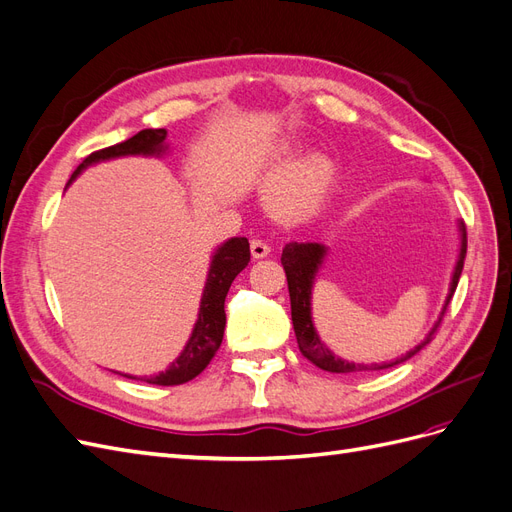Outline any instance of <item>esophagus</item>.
<instances>
[{"label":"esophagus","mask_w":512,"mask_h":512,"mask_svg":"<svg viewBox=\"0 0 512 512\" xmlns=\"http://www.w3.org/2000/svg\"><path fill=\"white\" fill-rule=\"evenodd\" d=\"M250 252H252V258L260 260V258H267V256H269V252H271V247H269L267 243H262V241L254 239V241L250 243Z\"/></svg>","instance_id":"34e87169"}]
</instances>
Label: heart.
<instances>
[{
	"label": "heart",
	"instance_id": "b5f03b06",
	"mask_svg": "<svg viewBox=\"0 0 512 512\" xmlns=\"http://www.w3.org/2000/svg\"><path fill=\"white\" fill-rule=\"evenodd\" d=\"M292 156L294 147L290 143L271 149L262 173V192L277 218L301 222L312 218L327 203L337 183V164L324 151H309L290 162Z\"/></svg>",
	"mask_w": 512,
	"mask_h": 512
}]
</instances>
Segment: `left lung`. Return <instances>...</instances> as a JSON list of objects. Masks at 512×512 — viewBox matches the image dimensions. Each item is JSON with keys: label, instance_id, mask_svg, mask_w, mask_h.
<instances>
[{"label": "left lung", "instance_id": "left-lung-1", "mask_svg": "<svg viewBox=\"0 0 512 512\" xmlns=\"http://www.w3.org/2000/svg\"><path fill=\"white\" fill-rule=\"evenodd\" d=\"M459 235H461V247H459V256H457V265L453 269V277H451V288H448V297L444 303V309L440 314V320L436 322V327L431 329V333L425 337V342L418 344L414 350L406 352L401 359L393 361V363H382V365H371L374 369H386L393 367L397 363L408 361L410 356H414L418 350L425 348L433 333L438 331L440 322L446 314V307L451 303L455 288L459 284V277L463 271V260H466V250H468V235H466V226L463 222H459ZM324 254H327V247L320 243H288L282 252V265L286 271V280H288V292H290V312H292V327H294V335H297V344L301 354L305 356L307 361H312L316 367L331 371V374H350V371H363L367 369V365H359V363H348L344 359L335 356L327 346L322 344V339L318 337L314 322H312V288H314V280L316 273L322 265Z\"/></svg>", "mask_w": 512, "mask_h": 512}]
</instances>
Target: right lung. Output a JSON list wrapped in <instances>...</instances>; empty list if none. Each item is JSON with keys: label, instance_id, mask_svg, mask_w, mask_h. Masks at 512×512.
<instances>
[{"label": "right lung", "instance_id": "1", "mask_svg": "<svg viewBox=\"0 0 512 512\" xmlns=\"http://www.w3.org/2000/svg\"><path fill=\"white\" fill-rule=\"evenodd\" d=\"M164 141H166L164 128L141 130L132 138H128V141L91 153V156H87L81 162V166L74 170L70 181L76 179V175H81V170H85L87 166L96 162L113 160L121 156H160V153H164L166 149ZM247 262H250V243H247L245 237H232L215 250L211 258L205 290H203V299H200L198 320L194 324V331L188 339V344H185L183 352L173 363H170L166 371H162L158 376L147 378L149 384L175 386V384L190 382L209 365V361L213 359L215 352H218L224 337V327H226L224 301H226L228 288L232 280H235V277L247 267ZM126 378H132V376H126Z\"/></svg>", "mask_w": 512, "mask_h": 512}]
</instances>
